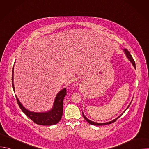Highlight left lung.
<instances>
[{
	"mask_svg": "<svg viewBox=\"0 0 149 149\" xmlns=\"http://www.w3.org/2000/svg\"><path fill=\"white\" fill-rule=\"evenodd\" d=\"M124 50V52H125V55H126V56H127V58H128L129 59V61L132 63V64H133V65L134 66V67L136 68V64H135V62H134V59H133V57L132 56V55H130V52H129V51L127 50V49H123ZM130 104H131V102H130V104L129 105V106L128 107H127V108L124 110V111L121 114V115H120L118 117H117L116 118H115L114 120H112V121H109V122H107V123H96V122H94V121H91V120H90L89 119H88L86 116H84V113H82V116H83V117H84V118H85V120H86L88 123H89L90 124H92V125H106V124H111V123H114V122H115L121 115H123V114L126 111V110L128 109L129 107V106L130 105Z\"/></svg>",
	"mask_w": 149,
	"mask_h": 149,
	"instance_id": "1",
	"label": "left lung"
}]
</instances>
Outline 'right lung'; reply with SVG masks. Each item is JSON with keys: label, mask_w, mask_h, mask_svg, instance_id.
<instances>
[{"label": "right lung", "mask_w": 149, "mask_h": 149, "mask_svg": "<svg viewBox=\"0 0 149 149\" xmlns=\"http://www.w3.org/2000/svg\"><path fill=\"white\" fill-rule=\"evenodd\" d=\"M13 70L14 67H13L12 69V87L15 92L13 85ZM66 95L67 90L66 88H64L61 90L56 95L52 109L44 113H35L30 111L24 107L23 105L19 101L17 97L15 96L20 109L34 123L41 125H51L57 124L62 118L63 112V101Z\"/></svg>", "instance_id": "add662e5"}]
</instances>
